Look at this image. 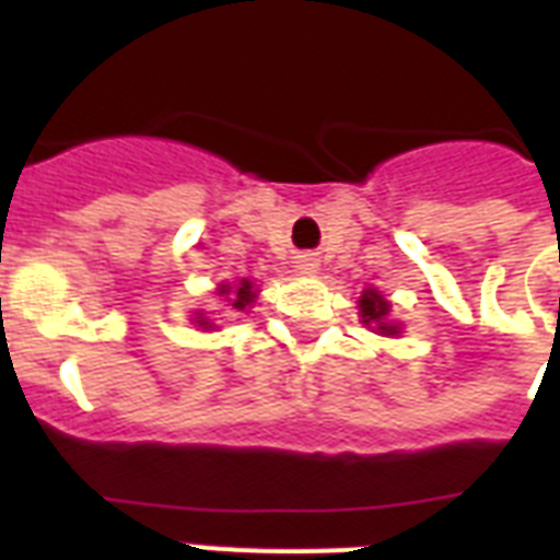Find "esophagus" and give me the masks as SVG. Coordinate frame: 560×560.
Wrapping results in <instances>:
<instances>
[{"mask_svg":"<svg viewBox=\"0 0 560 560\" xmlns=\"http://www.w3.org/2000/svg\"><path fill=\"white\" fill-rule=\"evenodd\" d=\"M296 267H299V272H316L319 270V261H316L314 255H299Z\"/></svg>","mask_w":560,"mask_h":560,"instance_id":"esophagus-1","label":"esophagus"}]
</instances>
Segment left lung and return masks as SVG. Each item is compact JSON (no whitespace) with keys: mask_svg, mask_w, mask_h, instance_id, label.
Listing matches in <instances>:
<instances>
[{"mask_svg":"<svg viewBox=\"0 0 560 560\" xmlns=\"http://www.w3.org/2000/svg\"><path fill=\"white\" fill-rule=\"evenodd\" d=\"M360 307V323L372 328L374 334H381V337H400V323L392 319V302L383 296L377 288H366L363 290V296L358 299Z\"/></svg>","mask_w":560,"mask_h":560,"instance_id":"obj_1","label":"left lung"}]
</instances>
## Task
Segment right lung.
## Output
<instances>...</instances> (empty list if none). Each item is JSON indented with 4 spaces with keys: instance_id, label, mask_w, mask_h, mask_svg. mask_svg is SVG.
I'll return each instance as SVG.
<instances>
[{
    "instance_id": "obj_1",
    "label": "right lung",
    "mask_w": 560,
    "mask_h": 560,
    "mask_svg": "<svg viewBox=\"0 0 560 560\" xmlns=\"http://www.w3.org/2000/svg\"><path fill=\"white\" fill-rule=\"evenodd\" d=\"M214 293L223 299V305H226L229 314H249V307H253L255 299H258V288H255L253 279L223 281V284H218ZM191 325H197L200 331H214V328H218L214 319H209V314H202V311H194Z\"/></svg>"
}]
</instances>
